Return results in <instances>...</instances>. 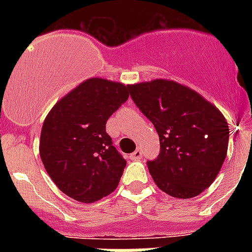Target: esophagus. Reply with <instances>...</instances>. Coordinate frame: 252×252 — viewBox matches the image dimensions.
<instances>
[{
  "label": "esophagus",
  "instance_id": "obj_1",
  "mask_svg": "<svg viewBox=\"0 0 252 252\" xmlns=\"http://www.w3.org/2000/svg\"><path fill=\"white\" fill-rule=\"evenodd\" d=\"M129 158H130V159H132V161H140V159H141V158H142V152L140 149L134 150L133 153H132L129 156Z\"/></svg>",
  "mask_w": 252,
  "mask_h": 252
}]
</instances>
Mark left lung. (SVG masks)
Listing matches in <instances>:
<instances>
[{
    "instance_id": "8db88e82",
    "label": "left lung",
    "mask_w": 252,
    "mask_h": 252,
    "mask_svg": "<svg viewBox=\"0 0 252 252\" xmlns=\"http://www.w3.org/2000/svg\"><path fill=\"white\" fill-rule=\"evenodd\" d=\"M130 96L153 123L161 152L148 168L159 189L189 199L207 189L226 158L229 126L221 111L197 91L172 80L129 86Z\"/></svg>"
}]
</instances>
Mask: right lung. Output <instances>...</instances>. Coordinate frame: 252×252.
Returning a JSON list of instances; mask_svg holds the SVG:
<instances>
[{"label": "right lung", "instance_id": "obj_1", "mask_svg": "<svg viewBox=\"0 0 252 252\" xmlns=\"http://www.w3.org/2000/svg\"><path fill=\"white\" fill-rule=\"evenodd\" d=\"M129 85L93 77L64 95L41 128L45 171L66 196L90 204L118 187L126 161L112 145L106 123L129 96Z\"/></svg>", "mask_w": 252, "mask_h": 252}]
</instances>
